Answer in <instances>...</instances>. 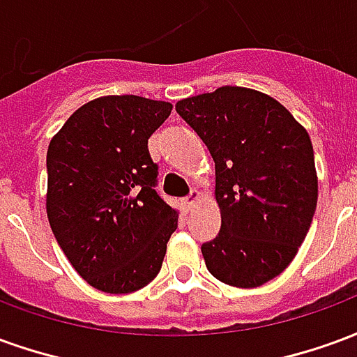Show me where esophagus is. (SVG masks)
Wrapping results in <instances>:
<instances>
[{"label": "esophagus", "instance_id": "1", "mask_svg": "<svg viewBox=\"0 0 357 357\" xmlns=\"http://www.w3.org/2000/svg\"><path fill=\"white\" fill-rule=\"evenodd\" d=\"M197 199H199V193H197V191H191V193L187 195V197H183V199H181V202H183V206H185V208H191Z\"/></svg>", "mask_w": 357, "mask_h": 357}]
</instances>
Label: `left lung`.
Here are the masks:
<instances>
[{
	"label": "left lung",
	"instance_id": "8db88e82",
	"mask_svg": "<svg viewBox=\"0 0 357 357\" xmlns=\"http://www.w3.org/2000/svg\"><path fill=\"white\" fill-rule=\"evenodd\" d=\"M216 164L222 227L201 247L222 283L252 289L283 273L306 239L317 204L314 147L283 105L224 86L176 105Z\"/></svg>",
	"mask_w": 357,
	"mask_h": 357
}]
</instances>
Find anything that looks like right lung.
<instances>
[{
    "instance_id": "1",
    "label": "right lung",
    "mask_w": 357,
    "mask_h": 357,
    "mask_svg": "<svg viewBox=\"0 0 357 357\" xmlns=\"http://www.w3.org/2000/svg\"><path fill=\"white\" fill-rule=\"evenodd\" d=\"M170 112L166 101L107 95L82 105L51 139L50 225L97 291H139L160 271L178 212L156 193L147 143Z\"/></svg>"
}]
</instances>
